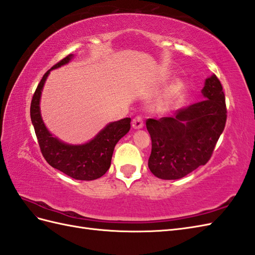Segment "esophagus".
<instances>
[{"mask_svg": "<svg viewBox=\"0 0 255 255\" xmlns=\"http://www.w3.org/2000/svg\"><path fill=\"white\" fill-rule=\"evenodd\" d=\"M132 127L134 129H141L143 127V119L141 116H136L132 120Z\"/></svg>", "mask_w": 255, "mask_h": 255, "instance_id": "esophagus-1", "label": "esophagus"}]
</instances>
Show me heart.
Returning a JSON list of instances; mask_svg holds the SVG:
<instances>
[{
  "label": "heart",
  "mask_w": 255,
  "mask_h": 255,
  "mask_svg": "<svg viewBox=\"0 0 255 255\" xmlns=\"http://www.w3.org/2000/svg\"><path fill=\"white\" fill-rule=\"evenodd\" d=\"M182 88H183V85H182V83L179 82V81H175L171 85L170 89H169V91H168V100H169V102H170L172 99H174V98L181 93Z\"/></svg>",
  "instance_id": "1"
}]
</instances>
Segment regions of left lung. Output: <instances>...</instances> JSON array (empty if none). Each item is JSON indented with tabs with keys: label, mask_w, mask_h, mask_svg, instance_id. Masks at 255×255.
<instances>
[{
	"label": "left lung",
	"mask_w": 255,
	"mask_h": 255,
	"mask_svg": "<svg viewBox=\"0 0 255 255\" xmlns=\"http://www.w3.org/2000/svg\"><path fill=\"white\" fill-rule=\"evenodd\" d=\"M201 94L206 99L179 110L174 117L146 121L152 139L148 168L155 177L178 180L210 159L225 127V96L214 74Z\"/></svg>",
	"instance_id": "left-lung-1"
}]
</instances>
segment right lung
I'll return each instance as SVG.
<instances>
[{
  "label": "right lung",
  "instance_id": "obj_1",
  "mask_svg": "<svg viewBox=\"0 0 255 255\" xmlns=\"http://www.w3.org/2000/svg\"><path fill=\"white\" fill-rule=\"evenodd\" d=\"M73 55H69L56 63L44 74L31 101L30 115L41 152L48 164L75 180L91 181L101 178L111 166V159L116 143L130 130L129 117L110 123L84 144H68L51 134L42 120L40 100L44 84L51 70L70 62Z\"/></svg>",
  "mask_w": 255,
  "mask_h": 255
}]
</instances>
